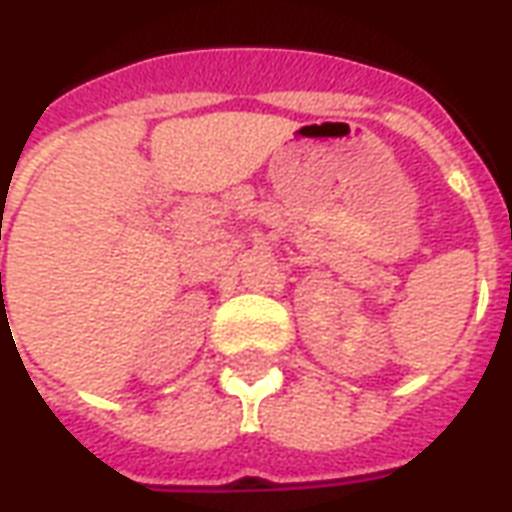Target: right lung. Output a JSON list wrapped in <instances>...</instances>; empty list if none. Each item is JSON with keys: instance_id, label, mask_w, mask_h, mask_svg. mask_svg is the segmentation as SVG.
I'll use <instances>...</instances> for the list:
<instances>
[{"instance_id": "1", "label": "right lung", "mask_w": 512, "mask_h": 512, "mask_svg": "<svg viewBox=\"0 0 512 512\" xmlns=\"http://www.w3.org/2000/svg\"><path fill=\"white\" fill-rule=\"evenodd\" d=\"M0 277H2V274H0Z\"/></svg>"}]
</instances>
